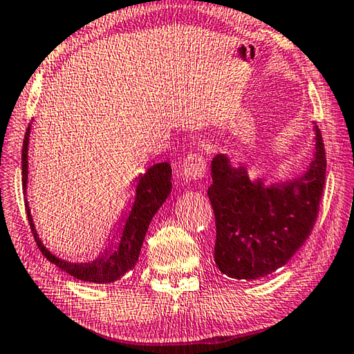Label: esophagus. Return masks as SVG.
<instances>
[{"label": "esophagus", "instance_id": "1", "mask_svg": "<svg viewBox=\"0 0 354 354\" xmlns=\"http://www.w3.org/2000/svg\"><path fill=\"white\" fill-rule=\"evenodd\" d=\"M207 161L201 153H189L182 165V176L187 182H196L205 177Z\"/></svg>", "mask_w": 354, "mask_h": 354}]
</instances>
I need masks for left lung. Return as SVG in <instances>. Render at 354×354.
Masks as SVG:
<instances>
[{"instance_id": "obj_1", "label": "left lung", "mask_w": 354, "mask_h": 354, "mask_svg": "<svg viewBox=\"0 0 354 354\" xmlns=\"http://www.w3.org/2000/svg\"><path fill=\"white\" fill-rule=\"evenodd\" d=\"M314 158L292 182L266 188L252 182L244 166L233 167L225 155L212 161L208 188L216 219L214 261L236 280H255L283 268L306 243L317 221L325 187L326 155L319 126Z\"/></svg>"}]
</instances>
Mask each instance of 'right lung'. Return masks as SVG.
Masks as SVG:
<instances>
[{"label":"right lung","instance_id":"add662e5","mask_svg":"<svg viewBox=\"0 0 354 354\" xmlns=\"http://www.w3.org/2000/svg\"><path fill=\"white\" fill-rule=\"evenodd\" d=\"M29 133H30V124L26 129L23 140V151H21V182L23 189L26 193L28 187V145H29ZM172 169L171 165L166 163H157L149 167L145 176L138 178V185H136V194L135 202L130 209L129 218L126 221V225L122 228V233L120 236V243L111 244L110 247H105V250L99 255L95 261L91 263H68L65 259H60L49 252L39 238L35 232L32 216L29 212L28 201L24 199V205H26V214L30 225V232L34 234V239L37 245H39L40 252L45 255L49 263L57 266L66 274L77 278L82 281L90 283H113L135 268L136 261H138L142 241H145L146 232L149 224L153 218V214L158 212V208L163 205V202L167 199L171 193L172 183H171Z\"/></svg>","mask_w":354,"mask_h":354}]
</instances>
